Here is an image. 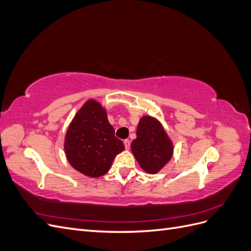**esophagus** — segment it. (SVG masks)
<instances>
[{"label":"esophagus","instance_id":"obj_1","mask_svg":"<svg viewBox=\"0 0 251 251\" xmlns=\"http://www.w3.org/2000/svg\"><path fill=\"white\" fill-rule=\"evenodd\" d=\"M124 143H125V147H126V150H128L131 148V141L128 140V139H126L125 141H124Z\"/></svg>","mask_w":251,"mask_h":251}]
</instances>
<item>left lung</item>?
<instances>
[{"label":"left lung","instance_id":"obj_1","mask_svg":"<svg viewBox=\"0 0 251 251\" xmlns=\"http://www.w3.org/2000/svg\"><path fill=\"white\" fill-rule=\"evenodd\" d=\"M137 138L132 141V151L141 168L156 174L170 161L173 144L159 121L143 116L137 126Z\"/></svg>","mask_w":251,"mask_h":251}]
</instances>
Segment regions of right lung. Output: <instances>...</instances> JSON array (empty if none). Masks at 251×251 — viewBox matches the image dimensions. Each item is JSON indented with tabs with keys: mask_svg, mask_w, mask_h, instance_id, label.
<instances>
[{
	"mask_svg": "<svg viewBox=\"0 0 251 251\" xmlns=\"http://www.w3.org/2000/svg\"><path fill=\"white\" fill-rule=\"evenodd\" d=\"M124 150L125 144L115 137L104 109L94 100L87 101L68 128L65 139L68 161L86 176L100 177Z\"/></svg>",
	"mask_w": 251,
	"mask_h": 251,
	"instance_id": "right-lung-1",
	"label": "right lung"
}]
</instances>
